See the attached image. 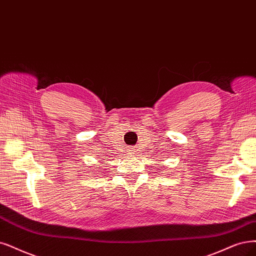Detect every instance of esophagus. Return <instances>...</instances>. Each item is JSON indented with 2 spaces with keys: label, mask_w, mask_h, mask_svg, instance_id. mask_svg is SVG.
Returning a JSON list of instances; mask_svg holds the SVG:
<instances>
[{
  "label": "esophagus",
  "mask_w": 256,
  "mask_h": 256,
  "mask_svg": "<svg viewBox=\"0 0 256 256\" xmlns=\"http://www.w3.org/2000/svg\"><path fill=\"white\" fill-rule=\"evenodd\" d=\"M130 150V153H132V150Z\"/></svg>",
  "instance_id": "esophagus-1"
}]
</instances>
